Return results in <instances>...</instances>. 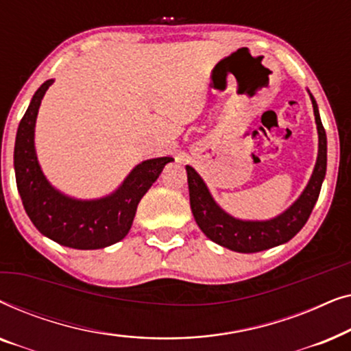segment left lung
Listing matches in <instances>:
<instances>
[{
	"label": "left lung",
	"mask_w": 351,
	"mask_h": 351,
	"mask_svg": "<svg viewBox=\"0 0 351 351\" xmlns=\"http://www.w3.org/2000/svg\"><path fill=\"white\" fill-rule=\"evenodd\" d=\"M310 99L313 104L315 123L318 129V158H316L313 174L299 198L276 217L268 220H243L233 217L215 203L208 185L204 184L198 172L191 166H186L191 213H193L201 232L210 241L234 252H261L287 243L306 223L316 201H318L321 185H323L326 176V166H328L326 131L321 123L318 105L311 94Z\"/></svg>",
	"instance_id": "left-lung-1"
}]
</instances>
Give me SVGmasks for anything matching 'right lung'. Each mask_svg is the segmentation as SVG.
<instances>
[{
	"label": "right lung",
	"mask_w": 351,
	"mask_h": 351,
	"mask_svg": "<svg viewBox=\"0 0 351 351\" xmlns=\"http://www.w3.org/2000/svg\"><path fill=\"white\" fill-rule=\"evenodd\" d=\"M54 83H43L19 124L14 147V171L23 208L38 232L62 246L102 249L121 241L131 230L137 206L155 184L169 156L142 161L129 172L113 193L97 199H78L57 190L38 162L35 124L46 90Z\"/></svg>",
	"instance_id": "add662e5"
}]
</instances>
